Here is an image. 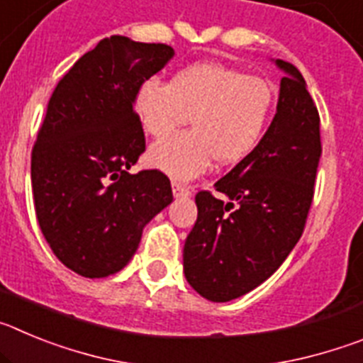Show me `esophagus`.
Instances as JSON below:
<instances>
[{
  "instance_id": "esophagus-1",
  "label": "esophagus",
  "mask_w": 363,
  "mask_h": 363,
  "mask_svg": "<svg viewBox=\"0 0 363 363\" xmlns=\"http://www.w3.org/2000/svg\"><path fill=\"white\" fill-rule=\"evenodd\" d=\"M172 194L176 198H182V196H189V187L184 184H179L176 179H172Z\"/></svg>"
}]
</instances>
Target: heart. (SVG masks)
<instances>
[{
  "label": "heart",
  "instance_id": "1",
  "mask_svg": "<svg viewBox=\"0 0 363 363\" xmlns=\"http://www.w3.org/2000/svg\"><path fill=\"white\" fill-rule=\"evenodd\" d=\"M274 92L265 79L220 62L192 63L162 83L149 78L134 98L143 133L165 138L189 118L191 130L156 143L149 163L172 178L189 179L214 162L236 165L265 133Z\"/></svg>",
  "mask_w": 363,
  "mask_h": 363
}]
</instances>
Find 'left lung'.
Segmentation results:
<instances>
[{"label":"left lung","instance_id":"left-lung-1","mask_svg":"<svg viewBox=\"0 0 363 363\" xmlns=\"http://www.w3.org/2000/svg\"><path fill=\"white\" fill-rule=\"evenodd\" d=\"M277 114L247 158L196 194L198 218L184 247L191 287L211 301L240 298L264 284L306 227L322 156L318 108L300 70L284 60Z\"/></svg>","mask_w":363,"mask_h":363}]
</instances>
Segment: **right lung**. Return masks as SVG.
Listing matches in <instances>:
<instances>
[{"mask_svg":"<svg viewBox=\"0 0 363 363\" xmlns=\"http://www.w3.org/2000/svg\"><path fill=\"white\" fill-rule=\"evenodd\" d=\"M172 56L169 45L105 38L50 96L32 149L34 209L56 258L79 277L121 271L143 227L172 201L163 172H129L145 150L134 98Z\"/></svg>","mask_w":363,"mask_h":363,"instance_id":"1","label":"right lung"}]
</instances>
